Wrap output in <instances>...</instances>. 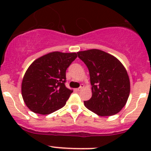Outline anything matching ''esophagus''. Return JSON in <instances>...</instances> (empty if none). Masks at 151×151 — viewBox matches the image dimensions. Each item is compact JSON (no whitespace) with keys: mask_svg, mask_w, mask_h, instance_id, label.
<instances>
[{"mask_svg":"<svg viewBox=\"0 0 151 151\" xmlns=\"http://www.w3.org/2000/svg\"><path fill=\"white\" fill-rule=\"evenodd\" d=\"M83 88H84V85H83V84H81V85H80V88H77V89H76V91H81V90L83 89Z\"/></svg>","mask_w":151,"mask_h":151,"instance_id":"obj_1","label":"esophagus"}]
</instances>
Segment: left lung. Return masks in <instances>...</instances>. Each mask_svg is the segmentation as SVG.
<instances>
[{
	"mask_svg": "<svg viewBox=\"0 0 151 151\" xmlns=\"http://www.w3.org/2000/svg\"><path fill=\"white\" fill-rule=\"evenodd\" d=\"M77 55L88 67L92 85V97L84 101L85 106L101 116L119 112L130 93L129 75L122 63L96 49L78 52Z\"/></svg>",
	"mask_w": 151,
	"mask_h": 151,
	"instance_id": "8db88e82",
	"label": "left lung"
}]
</instances>
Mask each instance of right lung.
I'll return each instance as SVG.
<instances>
[{"label": "right lung", "mask_w": 151, "mask_h": 151, "mask_svg": "<svg viewBox=\"0 0 151 151\" xmlns=\"http://www.w3.org/2000/svg\"><path fill=\"white\" fill-rule=\"evenodd\" d=\"M77 57L75 52H53L28 67L22 80V96L32 112L48 115L66 104L73 92L65 85L66 71Z\"/></svg>", "instance_id": "1"}]
</instances>
